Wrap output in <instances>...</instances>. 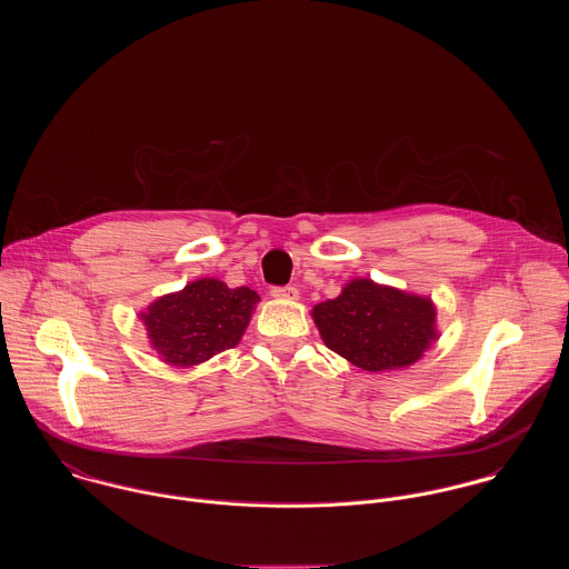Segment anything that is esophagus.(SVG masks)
<instances>
[{"mask_svg":"<svg viewBox=\"0 0 569 569\" xmlns=\"http://www.w3.org/2000/svg\"><path fill=\"white\" fill-rule=\"evenodd\" d=\"M272 297H277V299H299V290L295 286H274Z\"/></svg>","mask_w":569,"mask_h":569,"instance_id":"obj_1","label":"esophagus"}]
</instances>
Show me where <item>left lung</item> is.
I'll return each instance as SVG.
<instances>
[{
  "label": "left lung",
  "mask_w": 569,
  "mask_h": 569,
  "mask_svg": "<svg viewBox=\"0 0 569 569\" xmlns=\"http://www.w3.org/2000/svg\"><path fill=\"white\" fill-rule=\"evenodd\" d=\"M312 317L327 347L365 371L408 367L437 338L430 299L369 279H356L340 297L317 303Z\"/></svg>",
  "instance_id": "left-lung-1"
}]
</instances>
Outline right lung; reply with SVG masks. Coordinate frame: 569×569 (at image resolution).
Instances as JSON below:
<instances>
[{"mask_svg": "<svg viewBox=\"0 0 569 569\" xmlns=\"http://www.w3.org/2000/svg\"><path fill=\"white\" fill-rule=\"evenodd\" d=\"M257 301L246 286L231 290L218 279H200L157 299L141 317L161 360L189 367L236 347Z\"/></svg>", "mask_w": 569, "mask_h": 569, "instance_id": "obj_1", "label": "right lung"}]
</instances>
